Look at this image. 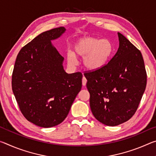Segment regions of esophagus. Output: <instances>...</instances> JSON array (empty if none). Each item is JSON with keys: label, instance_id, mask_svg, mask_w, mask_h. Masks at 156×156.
I'll use <instances>...</instances> for the list:
<instances>
[{"label": "esophagus", "instance_id": "obj_1", "mask_svg": "<svg viewBox=\"0 0 156 156\" xmlns=\"http://www.w3.org/2000/svg\"><path fill=\"white\" fill-rule=\"evenodd\" d=\"M82 83H83V86H85L86 85V83H87V79L86 78L83 76V80H82Z\"/></svg>", "mask_w": 156, "mask_h": 156}]
</instances>
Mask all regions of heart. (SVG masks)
Wrapping results in <instances>:
<instances>
[{
	"label": "heart",
	"instance_id": "b5f03b06",
	"mask_svg": "<svg viewBox=\"0 0 156 156\" xmlns=\"http://www.w3.org/2000/svg\"><path fill=\"white\" fill-rule=\"evenodd\" d=\"M73 50L68 51V62L74 65L76 56L84 57L83 64L89 70H98L105 67L113 53V45L108 39H100L95 37H84L73 44Z\"/></svg>",
	"mask_w": 156,
	"mask_h": 156
}]
</instances>
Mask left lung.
I'll use <instances>...</instances> for the list:
<instances>
[{"instance_id":"left-lung-1","label":"left lung","mask_w":156,"mask_h":156,"mask_svg":"<svg viewBox=\"0 0 156 156\" xmlns=\"http://www.w3.org/2000/svg\"><path fill=\"white\" fill-rule=\"evenodd\" d=\"M119 47L98 70L84 73L89 103L96 119L107 126L129 120L138 109L147 85V72L140 50L118 32Z\"/></svg>"}]
</instances>
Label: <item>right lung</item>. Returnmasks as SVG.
Here are the masks:
<instances>
[{
  "label": "right lung",
  "instance_id": "right-lung-1",
  "mask_svg": "<svg viewBox=\"0 0 156 156\" xmlns=\"http://www.w3.org/2000/svg\"><path fill=\"white\" fill-rule=\"evenodd\" d=\"M64 27L44 31L20 49L12 73V91L23 115L41 127L61 123L81 90L83 74L67 73L64 60L51 41Z\"/></svg>",
  "mask_w": 156,
  "mask_h": 156
}]
</instances>
